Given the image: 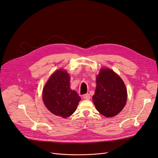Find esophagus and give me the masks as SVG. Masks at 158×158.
I'll use <instances>...</instances> for the list:
<instances>
[{"mask_svg":"<svg viewBox=\"0 0 158 158\" xmlns=\"http://www.w3.org/2000/svg\"><path fill=\"white\" fill-rule=\"evenodd\" d=\"M83 98H84L85 99L88 100V99H90V95H89V94H84V95H83Z\"/></svg>","mask_w":158,"mask_h":158,"instance_id":"obj_1","label":"esophagus"}]
</instances>
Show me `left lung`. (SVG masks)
<instances>
[{
    "instance_id": "obj_1",
    "label": "left lung",
    "mask_w": 158,
    "mask_h": 158,
    "mask_svg": "<svg viewBox=\"0 0 158 158\" xmlns=\"http://www.w3.org/2000/svg\"><path fill=\"white\" fill-rule=\"evenodd\" d=\"M93 101L98 111L107 117L122 111L127 99V91L122 79L108 69H102L96 78Z\"/></svg>"
}]
</instances>
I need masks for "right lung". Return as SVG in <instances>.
I'll return each mask as SVG.
<instances>
[{"label":"right lung","instance_id":"1","mask_svg":"<svg viewBox=\"0 0 158 158\" xmlns=\"http://www.w3.org/2000/svg\"><path fill=\"white\" fill-rule=\"evenodd\" d=\"M43 99L52 113L66 118L74 113L81 98L70 88L69 74L64 70H58L46 83L43 90Z\"/></svg>","mask_w":158,"mask_h":158}]
</instances>
